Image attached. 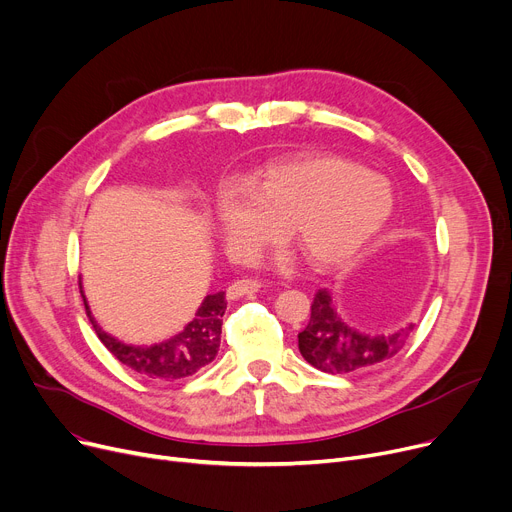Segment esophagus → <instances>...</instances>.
<instances>
[{"label": "esophagus", "mask_w": 512, "mask_h": 512, "mask_svg": "<svg viewBox=\"0 0 512 512\" xmlns=\"http://www.w3.org/2000/svg\"><path fill=\"white\" fill-rule=\"evenodd\" d=\"M260 289V283L254 279H239L227 287V299H239L244 295H252Z\"/></svg>", "instance_id": "1"}]
</instances>
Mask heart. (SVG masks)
Returning <instances> with one entry per match:
<instances>
[{
	"instance_id": "1",
	"label": "heart",
	"mask_w": 512,
	"mask_h": 512,
	"mask_svg": "<svg viewBox=\"0 0 512 512\" xmlns=\"http://www.w3.org/2000/svg\"><path fill=\"white\" fill-rule=\"evenodd\" d=\"M393 204V188L382 175L339 157L308 155L262 167L246 188L225 182L217 215L237 260H256L285 229L314 268L328 270L364 250ZM275 262L287 264L289 254H277Z\"/></svg>"
}]
</instances>
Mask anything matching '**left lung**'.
Returning a JSON list of instances; mask_svg holds the SVG:
<instances>
[{"label": "left lung", "instance_id": "left-lung-1", "mask_svg": "<svg viewBox=\"0 0 512 512\" xmlns=\"http://www.w3.org/2000/svg\"><path fill=\"white\" fill-rule=\"evenodd\" d=\"M411 330L413 324L393 333H370L345 318L333 293L320 289L314 297L308 326L297 335V345L299 353L316 370L349 374L368 370L397 355Z\"/></svg>", "mask_w": 512, "mask_h": 512}]
</instances>
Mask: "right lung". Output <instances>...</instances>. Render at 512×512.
I'll return each mask as SVG.
<instances>
[{"instance_id":"obj_1","label":"right lung","mask_w":512,"mask_h":512,"mask_svg":"<svg viewBox=\"0 0 512 512\" xmlns=\"http://www.w3.org/2000/svg\"><path fill=\"white\" fill-rule=\"evenodd\" d=\"M80 293L84 299L86 316L90 324H93L101 343L119 359V362L138 374H144L148 378H159V380L186 378L213 362L219 351L221 324H223L221 318L227 308L223 291L206 295L202 299L194 320H190L173 337L155 345H128L105 333L93 318V312H90V306L86 302L82 289Z\"/></svg>"}]
</instances>
